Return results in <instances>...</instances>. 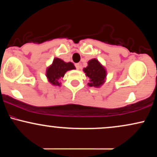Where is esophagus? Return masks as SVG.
Returning a JSON list of instances; mask_svg holds the SVG:
<instances>
[{
    "label": "esophagus",
    "mask_w": 157,
    "mask_h": 157,
    "mask_svg": "<svg viewBox=\"0 0 157 157\" xmlns=\"http://www.w3.org/2000/svg\"><path fill=\"white\" fill-rule=\"evenodd\" d=\"M75 66H76L77 69H80V63H76V64H75Z\"/></svg>",
    "instance_id": "1"
}]
</instances>
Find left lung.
<instances>
[{
    "label": "left lung",
    "instance_id": "1",
    "mask_svg": "<svg viewBox=\"0 0 157 157\" xmlns=\"http://www.w3.org/2000/svg\"><path fill=\"white\" fill-rule=\"evenodd\" d=\"M86 77L89 78L88 86L100 88L105 83L107 78V71L105 66L97 59L93 58L88 62V66L83 68Z\"/></svg>",
    "mask_w": 157,
    "mask_h": 157
}]
</instances>
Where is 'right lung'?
I'll return each mask as SVG.
<instances>
[{"instance_id":"add662e5","label":"right lung","mask_w":157,"mask_h":157,"mask_svg":"<svg viewBox=\"0 0 157 157\" xmlns=\"http://www.w3.org/2000/svg\"><path fill=\"white\" fill-rule=\"evenodd\" d=\"M76 69L71 62L66 63L62 59L55 57L52 64L48 66L46 71V76L49 83L54 86H60V80L63 78L65 74L70 70Z\"/></svg>"}]
</instances>
